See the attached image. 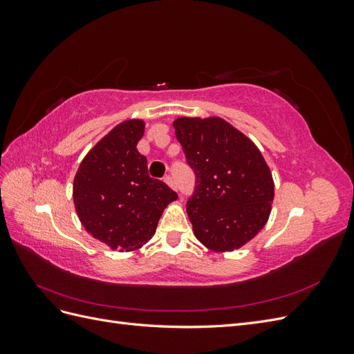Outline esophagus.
Returning a JSON list of instances; mask_svg holds the SVG:
<instances>
[{
	"instance_id": "1",
	"label": "esophagus",
	"mask_w": 354,
	"mask_h": 354,
	"mask_svg": "<svg viewBox=\"0 0 354 354\" xmlns=\"http://www.w3.org/2000/svg\"><path fill=\"white\" fill-rule=\"evenodd\" d=\"M164 180H165V183H167L168 186H171V187H173L174 190H178V189H177V185H176V181H174V178H173V177H171V176H167Z\"/></svg>"
}]
</instances>
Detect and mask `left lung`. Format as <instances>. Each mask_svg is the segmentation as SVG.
Returning <instances> with one entry per match:
<instances>
[{
	"label": "left lung",
	"instance_id": "1",
	"mask_svg": "<svg viewBox=\"0 0 354 354\" xmlns=\"http://www.w3.org/2000/svg\"><path fill=\"white\" fill-rule=\"evenodd\" d=\"M176 137L195 174L186 202L195 236L209 250L233 251L269 218L273 178L263 155L221 118H178Z\"/></svg>",
	"mask_w": 354,
	"mask_h": 354
}]
</instances>
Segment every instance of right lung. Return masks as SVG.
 Instances as JSON below:
<instances>
[{
  "mask_svg": "<svg viewBox=\"0 0 354 354\" xmlns=\"http://www.w3.org/2000/svg\"><path fill=\"white\" fill-rule=\"evenodd\" d=\"M143 121L116 125L84 158L73 180V202L85 230L112 250L131 251L151 239L177 194L147 173L137 151Z\"/></svg>",
  "mask_w": 354,
  "mask_h": 354,
  "instance_id": "obj_1",
  "label": "right lung"
}]
</instances>
